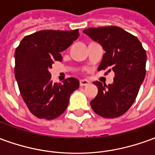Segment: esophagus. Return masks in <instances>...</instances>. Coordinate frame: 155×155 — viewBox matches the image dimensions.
<instances>
[{
    "mask_svg": "<svg viewBox=\"0 0 155 155\" xmlns=\"http://www.w3.org/2000/svg\"><path fill=\"white\" fill-rule=\"evenodd\" d=\"M80 84H81V86H85V85L90 84V82L87 80H81L80 81Z\"/></svg>",
    "mask_w": 155,
    "mask_h": 155,
    "instance_id": "esophagus-1",
    "label": "esophagus"
}]
</instances>
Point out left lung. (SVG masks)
Instances as JSON below:
<instances>
[{"label":"left lung","mask_w":155,"mask_h":155,"mask_svg":"<svg viewBox=\"0 0 155 155\" xmlns=\"http://www.w3.org/2000/svg\"><path fill=\"white\" fill-rule=\"evenodd\" d=\"M104 51L98 71L114 72L110 84L94 81L98 94L91 101L92 110L104 118L124 114L133 104L145 77L146 52L134 35L118 26L88 28L83 31Z\"/></svg>","instance_id":"1"}]
</instances>
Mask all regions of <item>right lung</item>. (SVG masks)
I'll use <instances>...</instances> for the list:
<instances>
[{"instance_id": "obj_1", "label": "right lung", "mask_w": 155, "mask_h": 155, "mask_svg": "<svg viewBox=\"0 0 155 155\" xmlns=\"http://www.w3.org/2000/svg\"><path fill=\"white\" fill-rule=\"evenodd\" d=\"M78 36L79 30L40 31L25 36L15 50V80L23 101L37 118L53 120L63 114L71 94L80 86L72 77L53 83L49 71Z\"/></svg>"}]
</instances>
